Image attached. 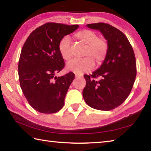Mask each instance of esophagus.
Listing matches in <instances>:
<instances>
[{
    "label": "esophagus",
    "instance_id": "obj_1",
    "mask_svg": "<svg viewBox=\"0 0 151 151\" xmlns=\"http://www.w3.org/2000/svg\"><path fill=\"white\" fill-rule=\"evenodd\" d=\"M83 76V75H78V74H75V77L76 78H80Z\"/></svg>",
    "mask_w": 151,
    "mask_h": 151
}]
</instances>
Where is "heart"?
I'll return each instance as SVG.
<instances>
[{"label":"heart","mask_w":151,"mask_h":151,"mask_svg":"<svg viewBox=\"0 0 151 151\" xmlns=\"http://www.w3.org/2000/svg\"><path fill=\"white\" fill-rule=\"evenodd\" d=\"M75 39L85 45L83 52V57L80 60H74L68 64L67 68L76 74L88 72L96 66L101 65L107 56L109 46L106 40L98 37L97 33L88 29L78 30L74 34ZM58 50L61 57L66 61L72 59V52L70 48V40L67 37H64L58 42Z\"/></svg>","instance_id":"1"}]
</instances>
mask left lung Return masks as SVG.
<instances>
[{
    "mask_svg": "<svg viewBox=\"0 0 151 151\" xmlns=\"http://www.w3.org/2000/svg\"><path fill=\"white\" fill-rule=\"evenodd\" d=\"M88 28L100 30L107 40L109 50L103 65L92 75H84L86 86L83 96L86 103L100 111H111L124 103L137 75L135 55L123 32L111 24L98 22Z\"/></svg>",
    "mask_w": 151,
    "mask_h": 151,
    "instance_id": "8db88e82",
    "label": "left lung"
}]
</instances>
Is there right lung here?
Segmentation results:
<instances>
[{"label":"right lung","instance_id":"obj_1","mask_svg":"<svg viewBox=\"0 0 151 151\" xmlns=\"http://www.w3.org/2000/svg\"><path fill=\"white\" fill-rule=\"evenodd\" d=\"M78 27L47 22L33 30L22 48L18 65L20 87L30 105L41 113H55L65 104L75 74L55 76L65 66L58 42Z\"/></svg>","mask_w":151,"mask_h":151}]
</instances>
